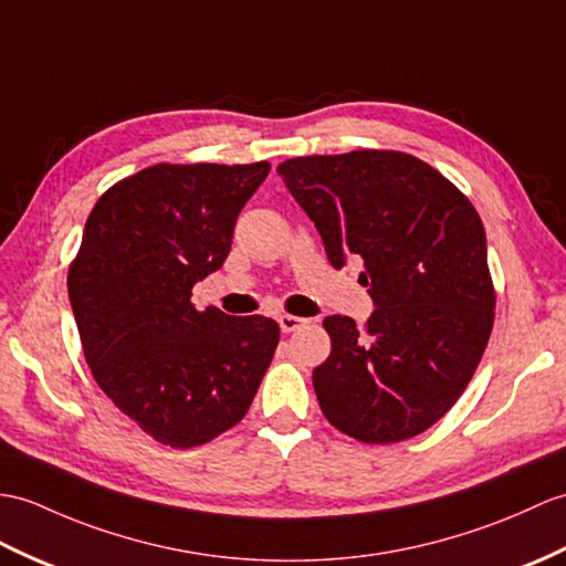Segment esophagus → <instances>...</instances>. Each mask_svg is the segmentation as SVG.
<instances>
[{"label":"esophagus","mask_w":566,"mask_h":566,"mask_svg":"<svg viewBox=\"0 0 566 566\" xmlns=\"http://www.w3.org/2000/svg\"><path fill=\"white\" fill-rule=\"evenodd\" d=\"M277 321H280L282 333H294V331H298V327H304L308 323L306 318H298V315H289V313L280 315Z\"/></svg>","instance_id":"obj_1"}]
</instances>
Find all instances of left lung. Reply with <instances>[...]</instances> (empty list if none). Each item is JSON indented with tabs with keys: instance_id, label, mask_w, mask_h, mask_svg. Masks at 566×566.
<instances>
[{
	"instance_id": "obj_1",
	"label": "left lung",
	"mask_w": 566,
	"mask_h": 566,
	"mask_svg": "<svg viewBox=\"0 0 566 566\" xmlns=\"http://www.w3.org/2000/svg\"><path fill=\"white\" fill-rule=\"evenodd\" d=\"M327 260L361 258L376 311L327 315L331 357L313 369L327 422L364 443L429 429L470 384L494 325L482 219L437 168L405 151L298 156L277 166Z\"/></svg>"
}]
</instances>
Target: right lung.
I'll list each match as a JSON object with an SVG mask.
<instances>
[{
	"label": "right lung",
	"mask_w": 566,
	"mask_h": 566,
	"mask_svg": "<svg viewBox=\"0 0 566 566\" xmlns=\"http://www.w3.org/2000/svg\"><path fill=\"white\" fill-rule=\"evenodd\" d=\"M270 164H156L105 190L67 274L84 357L101 390L170 449L235 427L280 343L262 315L192 306L231 251Z\"/></svg>",
	"instance_id": "right-lung-1"
}]
</instances>
